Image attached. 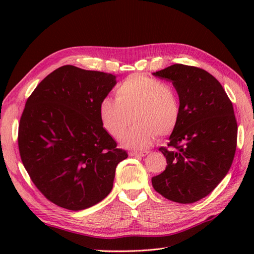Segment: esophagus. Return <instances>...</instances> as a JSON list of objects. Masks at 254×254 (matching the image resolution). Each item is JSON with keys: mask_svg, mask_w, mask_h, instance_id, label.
<instances>
[{"mask_svg": "<svg viewBox=\"0 0 254 254\" xmlns=\"http://www.w3.org/2000/svg\"><path fill=\"white\" fill-rule=\"evenodd\" d=\"M148 154V152H131L130 156H135V157H144V156H146Z\"/></svg>", "mask_w": 254, "mask_h": 254, "instance_id": "34e87169", "label": "esophagus"}]
</instances>
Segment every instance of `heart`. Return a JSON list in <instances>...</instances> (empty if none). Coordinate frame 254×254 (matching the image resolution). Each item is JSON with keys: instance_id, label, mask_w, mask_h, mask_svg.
Listing matches in <instances>:
<instances>
[{"instance_id": "b5f03b06", "label": "heart", "mask_w": 254, "mask_h": 254, "mask_svg": "<svg viewBox=\"0 0 254 254\" xmlns=\"http://www.w3.org/2000/svg\"><path fill=\"white\" fill-rule=\"evenodd\" d=\"M116 100L99 104V119L108 134L118 138L132 120L134 126L123 134L124 147L143 149L157 135L167 136L180 120V98L171 84L143 74H132L117 86Z\"/></svg>"}]
</instances>
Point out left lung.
<instances>
[{
    "instance_id": "1",
    "label": "left lung",
    "mask_w": 254,
    "mask_h": 254,
    "mask_svg": "<svg viewBox=\"0 0 254 254\" xmlns=\"http://www.w3.org/2000/svg\"><path fill=\"white\" fill-rule=\"evenodd\" d=\"M172 82L180 98V120L169 137L164 172L154 189L177 203L197 202L212 192L233 164L237 147L234 107L218 80L195 66L174 64L153 73Z\"/></svg>"
}]
</instances>
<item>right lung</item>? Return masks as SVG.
<instances>
[{
    "instance_id": "right-lung-1",
    "label": "right lung",
    "mask_w": 254,
    "mask_h": 254,
    "mask_svg": "<svg viewBox=\"0 0 254 254\" xmlns=\"http://www.w3.org/2000/svg\"><path fill=\"white\" fill-rule=\"evenodd\" d=\"M116 84L112 74L64 65L26 101L20 158L38 190L58 206L82 210L112 190L117 165L127 154L102 127L99 104Z\"/></svg>"
}]
</instances>
